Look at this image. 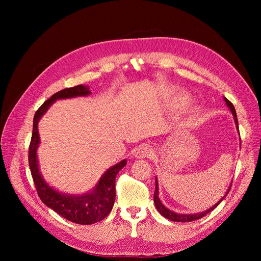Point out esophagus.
<instances>
[{
    "instance_id": "obj_1",
    "label": "esophagus",
    "mask_w": 261,
    "mask_h": 261,
    "mask_svg": "<svg viewBox=\"0 0 261 261\" xmlns=\"http://www.w3.org/2000/svg\"><path fill=\"white\" fill-rule=\"evenodd\" d=\"M152 155V148L148 145H141L138 147L135 152V156L137 159H143V158H149Z\"/></svg>"
}]
</instances>
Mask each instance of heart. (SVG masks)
<instances>
[{
  "mask_svg": "<svg viewBox=\"0 0 261 261\" xmlns=\"http://www.w3.org/2000/svg\"><path fill=\"white\" fill-rule=\"evenodd\" d=\"M186 101H187L186 97H178V98H176L174 101L172 102V107L179 108V107H181L183 105H185ZM201 113H202L201 108H199V107L192 108L191 110H189V117H191V121L195 122V121L198 120L199 116L201 115Z\"/></svg>",
  "mask_w": 261,
  "mask_h": 261,
  "instance_id": "b5f03b06",
  "label": "heart"
}]
</instances>
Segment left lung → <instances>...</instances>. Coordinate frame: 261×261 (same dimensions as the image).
Wrapping results in <instances>:
<instances>
[{
    "mask_svg": "<svg viewBox=\"0 0 261 261\" xmlns=\"http://www.w3.org/2000/svg\"><path fill=\"white\" fill-rule=\"evenodd\" d=\"M224 100H225V102H226L227 107L230 108L232 114L234 115L236 126H238V128H239V122H238V116H236L235 108H234V106H233V103H232L231 101H228L226 98H224ZM231 186H232V184H231ZM231 186L228 187V189H227V192L225 193V195L222 197V198H221V200H219V201L215 204V206H212L210 209H208V210H206V211H203V212H201V213H195V215H181V213H175V212L170 211L169 209L165 208V207L163 206V204L161 203L160 198H159V191H158V181H156V178H155V191H154V195H153V200H154V204H155L156 210L159 211L164 218H167V219H169V220H171V221H175V222H192V221H195V220H198V219L203 218L204 216L207 215V213H209L210 211H212L216 207H218L219 204H220V202L224 199V197H226V195L228 194V192H230Z\"/></svg>",
    "mask_w": 261,
    "mask_h": 261,
    "instance_id": "8db88e82",
    "label": "left lung"
}]
</instances>
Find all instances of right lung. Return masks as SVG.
<instances>
[{"instance_id":"1","label":"right lung","mask_w":261,"mask_h":261,"mask_svg":"<svg viewBox=\"0 0 261 261\" xmlns=\"http://www.w3.org/2000/svg\"><path fill=\"white\" fill-rule=\"evenodd\" d=\"M89 93L90 90L88 87L78 85L54 93L50 99L44 101V103L35 113L33 135H31L28 155L31 175H33L38 196L40 197L42 202L63 218L77 224H92L99 222L111 212L115 201L116 174L125 167L126 160L110 168L101 176L91 193L82 196L61 194L46 184L39 172L37 148L40 143V138H39L38 133V122L55 100L87 96Z\"/></svg>"}]
</instances>
